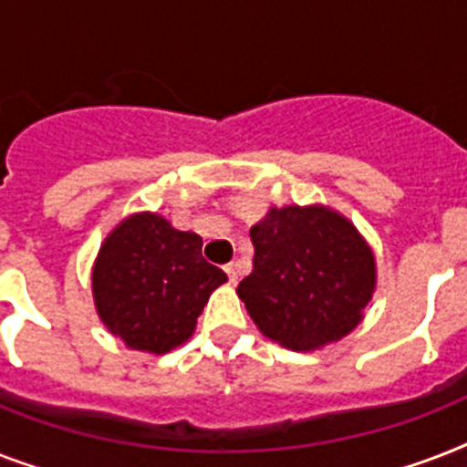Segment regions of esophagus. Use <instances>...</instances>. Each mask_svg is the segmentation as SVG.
I'll return each instance as SVG.
<instances>
[{
  "label": "esophagus",
  "mask_w": 467,
  "mask_h": 467,
  "mask_svg": "<svg viewBox=\"0 0 467 467\" xmlns=\"http://www.w3.org/2000/svg\"><path fill=\"white\" fill-rule=\"evenodd\" d=\"M225 274L227 278H230V284H237V264L234 262L225 264Z\"/></svg>",
  "instance_id": "34e87169"
}]
</instances>
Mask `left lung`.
Listing matches in <instances>:
<instances>
[{
  "label": "left lung",
  "instance_id": "1",
  "mask_svg": "<svg viewBox=\"0 0 467 467\" xmlns=\"http://www.w3.org/2000/svg\"><path fill=\"white\" fill-rule=\"evenodd\" d=\"M249 237L252 274L237 293L269 339L307 351L358 325L373 296L376 262L347 218L327 208H271Z\"/></svg>",
  "mask_w": 467,
  "mask_h": 467
}]
</instances>
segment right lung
Masks as SVG:
<instances>
[{
  "instance_id": "obj_1",
  "label": "right lung",
  "mask_w": 467,
  "mask_h": 467,
  "mask_svg": "<svg viewBox=\"0 0 467 467\" xmlns=\"http://www.w3.org/2000/svg\"><path fill=\"white\" fill-rule=\"evenodd\" d=\"M203 240L152 213L123 220L99 252L94 300L104 325L130 348L167 354L186 341L225 271L201 254Z\"/></svg>"
}]
</instances>
